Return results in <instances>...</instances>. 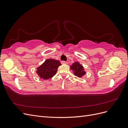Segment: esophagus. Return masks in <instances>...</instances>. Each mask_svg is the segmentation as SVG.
I'll use <instances>...</instances> for the list:
<instances>
[{
  "instance_id": "1",
  "label": "esophagus",
  "mask_w": 128,
  "mask_h": 128,
  "mask_svg": "<svg viewBox=\"0 0 128 128\" xmlns=\"http://www.w3.org/2000/svg\"><path fill=\"white\" fill-rule=\"evenodd\" d=\"M61 62L62 64H67V62L66 61H62Z\"/></svg>"
}]
</instances>
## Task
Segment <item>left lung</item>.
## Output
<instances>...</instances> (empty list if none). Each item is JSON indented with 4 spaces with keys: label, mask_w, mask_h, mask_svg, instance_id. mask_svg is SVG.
I'll list each match as a JSON object with an SVG mask.
<instances>
[{
    "label": "left lung",
    "mask_w": 128,
    "mask_h": 128,
    "mask_svg": "<svg viewBox=\"0 0 128 128\" xmlns=\"http://www.w3.org/2000/svg\"><path fill=\"white\" fill-rule=\"evenodd\" d=\"M70 68L72 70H74V75L79 77H82L86 74L84 71L82 66L80 65L78 62H75V63L72 64Z\"/></svg>",
    "instance_id": "8db88e82"
}]
</instances>
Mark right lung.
Listing matches in <instances>:
<instances>
[{
    "label": "right lung",
    "mask_w": 128,
    "mask_h": 128,
    "mask_svg": "<svg viewBox=\"0 0 128 128\" xmlns=\"http://www.w3.org/2000/svg\"><path fill=\"white\" fill-rule=\"evenodd\" d=\"M61 64L58 60L47 59L40 67L37 68V73L40 78L48 80L56 74L57 69Z\"/></svg>",
    "instance_id": "1"
}]
</instances>
